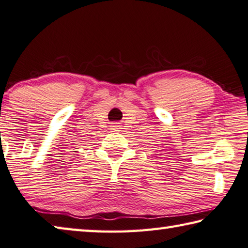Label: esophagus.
I'll list each match as a JSON object with an SVG mask.
<instances>
[{
    "label": "esophagus",
    "instance_id": "1",
    "mask_svg": "<svg viewBox=\"0 0 248 248\" xmlns=\"http://www.w3.org/2000/svg\"><path fill=\"white\" fill-rule=\"evenodd\" d=\"M110 128H111V131H113V132H117V131H120V129H121V126L119 125V123H112L110 125Z\"/></svg>",
    "mask_w": 248,
    "mask_h": 248
}]
</instances>
